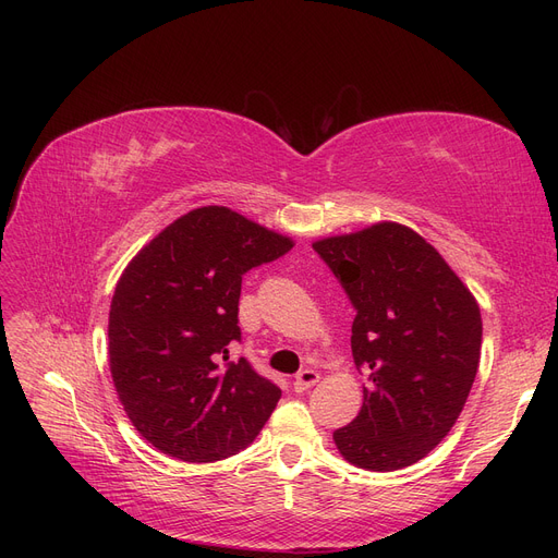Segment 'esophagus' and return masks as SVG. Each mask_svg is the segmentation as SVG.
<instances>
[{"label":"esophagus","mask_w":558,"mask_h":558,"mask_svg":"<svg viewBox=\"0 0 558 558\" xmlns=\"http://www.w3.org/2000/svg\"><path fill=\"white\" fill-rule=\"evenodd\" d=\"M316 383H318V373H316V371H312V368H305V371H301V373L296 375V379H294V389H296L299 393H303V391L312 389Z\"/></svg>","instance_id":"34e87169"}]
</instances>
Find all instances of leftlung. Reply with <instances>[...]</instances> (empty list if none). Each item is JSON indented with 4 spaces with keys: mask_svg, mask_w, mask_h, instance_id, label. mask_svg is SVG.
Listing matches in <instances>:
<instances>
[{
    "mask_svg": "<svg viewBox=\"0 0 558 558\" xmlns=\"http://www.w3.org/2000/svg\"><path fill=\"white\" fill-rule=\"evenodd\" d=\"M357 310L350 348L368 371L357 418L332 438L339 454L375 473L427 457L457 423L482 355L475 296L421 234L379 221L316 240Z\"/></svg>",
    "mask_w": 558,
    "mask_h": 558,
    "instance_id": "8db88e82",
    "label": "left lung"
}]
</instances>
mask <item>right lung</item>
<instances>
[{
    "instance_id": "1",
    "label": "right lung",
    "mask_w": 558,
    "mask_h": 558,
    "mask_svg": "<svg viewBox=\"0 0 558 558\" xmlns=\"http://www.w3.org/2000/svg\"><path fill=\"white\" fill-rule=\"evenodd\" d=\"M294 242L223 205L160 230L117 280L108 316L112 385L160 452L208 463L259 434L280 389L228 345L240 341L242 276Z\"/></svg>"
}]
</instances>
